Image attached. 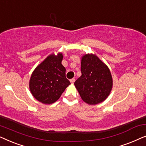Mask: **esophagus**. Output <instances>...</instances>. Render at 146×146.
Wrapping results in <instances>:
<instances>
[{"instance_id":"obj_1","label":"esophagus","mask_w":146,"mask_h":146,"mask_svg":"<svg viewBox=\"0 0 146 146\" xmlns=\"http://www.w3.org/2000/svg\"><path fill=\"white\" fill-rule=\"evenodd\" d=\"M70 81L71 84H74V82H75V79L74 78H72V79H71Z\"/></svg>"}]
</instances>
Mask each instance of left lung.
Returning a JSON list of instances; mask_svg holds the SVG:
<instances>
[{
  "label": "left lung",
  "instance_id": "left-lung-1",
  "mask_svg": "<svg viewBox=\"0 0 146 146\" xmlns=\"http://www.w3.org/2000/svg\"><path fill=\"white\" fill-rule=\"evenodd\" d=\"M82 75L74 82L82 100L89 105L102 102L108 97L113 86L109 68L94 54L81 58Z\"/></svg>",
  "mask_w": 146,
  "mask_h": 146
}]
</instances>
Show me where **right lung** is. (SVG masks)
<instances>
[{
	"instance_id": "add662e5",
	"label": "right lung",
	"mask_w": 146,
	"mask_h": 146,
	"mask_svg": "<svg viewBox=\"0 0 146 146\" xmlns=\"http://www.w3.org/2000/svg\"><path fill=\"white\" fill-rule=\"evenodd\" d=\"M62 53L51 54L32 73L30 91L40 102L44 104L55 102L70 84L66 78V68L62 64Z\"/></svg>"
}]
</instances>
